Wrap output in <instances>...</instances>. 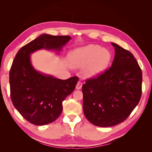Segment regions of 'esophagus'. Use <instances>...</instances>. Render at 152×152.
<instances>
[{
    "label": "esophagus",
    "mask_w": 152,
    "mask_h": 152,
    "mask_svg": "<svg viewBox=\"0 0 152 152\" xmlns=\"http://www.w3.org/2000/svg\"><path fill=\"white\" fill-rule=\"evenodd\" d=\"M82 83L81 82H78V83H77V84H76V90H80V89H81L82 88Z\"/></svg>",
    "instance_id": "1"
}]
</instances>
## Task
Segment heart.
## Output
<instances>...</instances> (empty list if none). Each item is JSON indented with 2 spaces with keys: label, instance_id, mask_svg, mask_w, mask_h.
<instances>
[{
  "label": "heart",
  "instance_id": "heart-1",
  "mask_svg": "<svg viewBox=\"0 0 152 152\" xmlns=\"http://www.w3.org/2000/svg\"><path fill=\"white\" fill-rule=\"evenodd\" d=\"M68 61L74 68H84L87 78L99 76L107 70L112 60V53L99 45L89 44L76 48L69 53Z\"/></svg>",
  "mask_w": 152,
  "mask_h": 152
}]
</instances>
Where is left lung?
Here are the masks:
<instances>
[{"instance_id":"left-lung-1","label":"left lung","mask_w":152,"mask_h":152,"mask_svg":"<svg viewBox=\"0 0 152 152\" xmlns=\"http://www.w3.org/2000/svg\"><path fill=\"white\" fill-rule=\"evenodd\" d=\"M115 58L111 66L82 86L83 110L92 124L107 127L127 119L141 96L142 72L130 51L112 43Z\"/></svg>"}]
</instances>
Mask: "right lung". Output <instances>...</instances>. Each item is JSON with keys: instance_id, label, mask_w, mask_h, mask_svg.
Returning <instances> with one entry per match:
<instances>
[{"instance_id": "1", "label": "right lung", "mask_w": 152, "mask_h": 152, "mask_svg": "<svg viewBox=\"0 0 152 152\" xmlns=\"http://www.w3.org/2000/svg\"><path fill=\"white\" fill-rule=\"evenodd\" d=\"M72 39L68 35L42 34L20 49L9 73L11 97L14 107L25 119L35 125L54 121L62 112V102L75 89L78 78L61 80L34 68L31 55L40 50L58 54Z\"/></svg>"}]
</instances>
